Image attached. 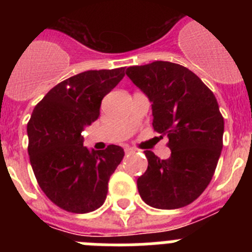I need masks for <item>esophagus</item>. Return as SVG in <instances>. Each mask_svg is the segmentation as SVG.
Wrapping results in <instances>:
<instances>
[{"label":"esophagus","mask_w":252,"mask_h":252,"mask_svg":"<svg viewBox=\"0 0 252 252\" xmlns=\"http://www.w3.org/2000/svg\"><path fill=\"white\" fill-rule=\"evenodd\" d=\"M125 153H126V154H131V153H135V149L130 148V146H125Z\"/></svg>","instance_id":"obj_1"}]
</instances>
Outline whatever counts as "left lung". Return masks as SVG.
Here are the masks:
<instances>
[{"mask_svg":"<svg viewBox=\"0 0 252 252\" xmlns=\"http://www.w3.org/2000/svg\"><path fill=\"white\" fill-rule=\"evenodd\" d=\"M126 75L153 103V127L168 135L171 150L166 160L145 151L149 165L137 179L140 197L154 208L188 206L212 179L223 146L217 99L192 70L170 62L128 66Z\"/></svg>","mask_w":252,"mask_h":252,"instance_id":"1","label":"left lung"}]
</instances>
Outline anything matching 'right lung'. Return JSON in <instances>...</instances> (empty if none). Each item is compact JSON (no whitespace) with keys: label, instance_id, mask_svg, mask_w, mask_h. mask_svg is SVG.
<instances>
[{"label":"right lung","instance_id":"1","mask_svg":"<svg viewBox=\"0 0 252 252\" xmlns=\"http://www.w3.org/2000/svg\"><path fill=\"white\" fill-rule=\"evenodd\" d=\"M124 77L125 68L79 73L51 88L32 111L28 124L31 166L41 190L64 211L92 212L106 199L124 149L88 150L82 132L98 119L102 99Z\"/></svg>","mask_w":252,"mask_h":252}]
</instances>
